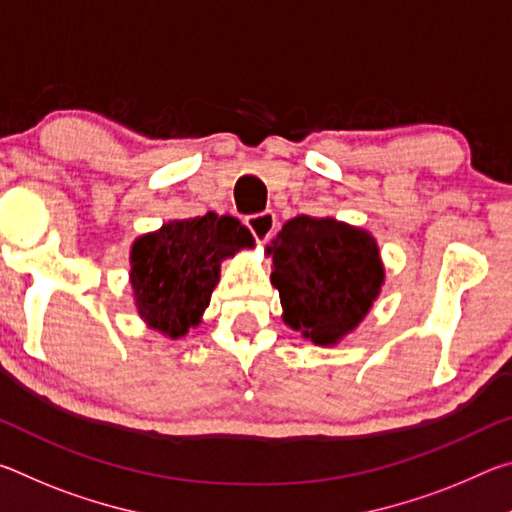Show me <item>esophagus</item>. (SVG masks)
Wrapping results in <instances>:
<instances>
[{"instance_id": "34e87169", "label": "esophagus", "mask_w": 512, "mask_h": 512, "mask_svg": "<svg viewBox=\"0 0 512 512\" xmlns=\"http://www.w3.org/2000/svg\"><path fill=\"white\" fill-rule=\"evenodd\" d=\"M246 228L253 232V237L257 239V244H264L273 237V232L277 228V216L266 210V212H257V214H250L246 216Z\"/></svg>"}]
</instances>
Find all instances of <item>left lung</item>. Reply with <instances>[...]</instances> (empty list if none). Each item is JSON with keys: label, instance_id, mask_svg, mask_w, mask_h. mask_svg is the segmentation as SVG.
<instances>
[{"label": "left lung", "instance_id": "obj_1", "mask_svg": "<svg viewBox=\"0 0 512 512\" xmlns=\"http://www.w3.org/2000/svg\"><path fill=\"white\" fill-rule=\"evenodd\" d=\"M284 323L318 345L343 339L368 314L384 282L375 239L334 219L296 216L266 248Z\"/></svg>", "mask_w": 512, "mask_h": 512}]
</instances>
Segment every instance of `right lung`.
<instances>
[{"instance_id": "add662e5", "label": "right lung", "mask_w": 512, "mask_h": 512, "mask_svg": "<svg viewBox=\"0 0 512 512\" xmlns=\"http://www.w3.org/2000/svg\"><path fill=\"white\" fill-rule=\"evenodd\" d=\"M244 246H253L244 225L214 212L169 221L158 232L137 239L131 284L140 316L171 339L187 334L210 305L221 259Z\"/></svg>"}]
</instances>
